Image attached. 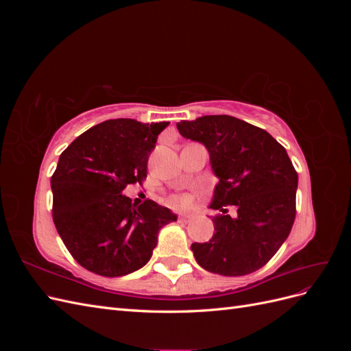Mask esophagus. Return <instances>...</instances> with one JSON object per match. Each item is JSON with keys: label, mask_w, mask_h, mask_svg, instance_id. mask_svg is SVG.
I'll list each match as a JSON object with an SVG mask.
<instances>
[{"label": "esophagus", "mask_w": 351, "mask_h": 351, "mask_svg": "<svg viewBox=\"0 0 351 351\" xmlns=\"http://www.w3.org/2000/svg\"><path fill=\"white\" fill-rule=\"evenodd\" d=\"M193 218V214H190V212H182V214L178 215V219L183 221V222H187Z\"/></svg>", "instance_id": "1"}]
</instances>
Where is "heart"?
Masks as SVG:
<instances>
[{"label": "heart", "mask_w": 351, "mask_h": 351, "mask_svg": "<svg viewBox=\"0 0 351 351\" xmlns=\"http://www.w3.org/2000/svg\"><path fill=\"white\" fill-rule=\"evenodd\" d=\"M168 204L171 206H187L190 204V197L187 195H176L168 199Z\"/></svg>", "instance_id": "1"}]
</instances>
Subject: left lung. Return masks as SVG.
Listing matches in <instances>:
<instances>
[{
    "mask_svg": "<svg viewBox=\"0 0 351 351\" xmlns=\"http://www.w3.org/2000/svg\"><path fill=\"white\" fill-rule=\"evenodd\" d=\"M183 137L204 145L218 184L210 202L215 232L206 243H193L202 268L240 277L262 268L289 237L295 218L297 173L284 146L274 137L231 115H204L180 121ZM227 204L238 217L226 216Z\"/></svg>",
    "mask_w": 351,
    "mask_h": 351,
    "instance_id": "8db88e82",
    "label": "left lung"
}]
</instances>
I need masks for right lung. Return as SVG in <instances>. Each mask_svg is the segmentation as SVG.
Listing matches in <instances>:
<instances>
[{
    "mask_svg": "<svg viewBox=\"0 0 351 351\" xmlns=\"http://www.w3.org/2000/svg\"><path fill=\"white\" fill-rule=\"evenodd\" d=\"M169 123L104 121L82 133L60 155L51 177L52 219L83 268L121 277L149 262L158 232L177 215L154 200L133 205L123 195L142 184L158 134Z\"/></svg>",
    "mask_w": 351,
    "mask_h": 351,
    "instance_id": "add662e5",
    "label": "right lung"
}]
</instances>
